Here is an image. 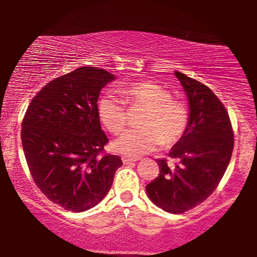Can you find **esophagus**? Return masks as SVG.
<instances>
[{
  "label": "esophagus",
  "mask_w": 257,
  "mask_h": 257,
  "mask_svg": "<svg viewBox=\"0 0 257 257\" xmlns=\"http://www.w3.org/2000/svg\"><path fill=\"white\" fill-rule=\"evenodd\" d=\"M122 163L124 165H127V164H132V163H136V161H138L139 159L138 158H131V157H122L121 158Z\"/></svg>",
  "instance_id": "1"
}]
</instances>
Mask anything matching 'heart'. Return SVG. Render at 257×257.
Instances as JSON below:
<instances>
[{"label": "heart", "mask_w": 257, "mask_h": 257, "mask_svg": "<svg viewBox=\"0 0 257 257\" xmlns=\"http://www.w3.org/2000/svg\"><path fill=\"white\" fill-rule=\"evenodd\" d=\"M120 99L104 96L98 100L97 113L101 125L112 135H120L127 125L128 108H143L140 128L131 130L113 143V149L126 156H142L163 144L177 143L188 125V110L182 101L171 98L160 84L142 80L119 87Z\"/></svg>", "instance_id": "obj_1"}]
</instances>
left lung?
Wrapping results in <instances>:
<instances>
[{
    "label": "left lung",
    "mask_w": 257,
    "mask_h": 257,
    "mask_svg": "<svg viewBox=\"0 0 257 257\" xmlns=\"http://www.w3.org/2000/svg\"><path fill=\"white\" fill-rule=\"evenodd\" d=\"M174 75L188 99V125L170 152L179 164L170 166L166 159H158L160 173L146 193L165 212L181 214L216 189L233 153L234 133L226 107L208 86L185 73Z\"/></svg>",
    "instance_id": "obj_1"
}]
</instances>
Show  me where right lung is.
I'll return each mask as SVG.
<instances>
[{
  "label": "right lung",
  "instance_id": "right-lung-1",
  "mask_svg": "<svg viewBox=\"0 0 257 257\" xmlns=\"http://www.w3.org/2000/svg\"><path fill=\"white\" fill-rule=\"evenodd\" d=\"M115 76L83 66L52 79L31 100L21 139L35 184L56 205L80 213L110 191L118 156L100 157L108 142L97 113L100 90Z\"/></svg>",
  "mask_w": 257,
  "mask_h": 257
}]
</instances>
